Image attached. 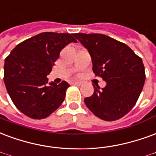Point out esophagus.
<instances>
[{"instance_id":"obj_1","label":"esophagus","mask_w":156,"mask_h":156,"mask_svg":"<svg viewBox=\"0 0 156 156\" xmlns=\"http://www.w3.org/2000/svg\"><path fill=\"white\" fill-rule=\"evenodd\" d=\"M72 83L73 84V85H77V86H80V85H82V84H83L81 82H73Z\"/></svg>"}]
</instances>
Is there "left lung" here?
<instances>
[{
    "label": "left lung",
    "instance_id": "obj_1",
    "mask_svg": "<svg viewBox=\"0 0 156 156\" xmlns=\"http://www.w3.org/2000/svg\"><path fill=\"white\" fill-rule=\"evenodd\" d=\"M73 36L87 49L96 76L107 84L94 86V93L84 102L94 115L116 121L135 106L146 80L142 59L124 43L102 34L77 33Z\"/></svg>",
    "mask_w": 156,
    "mask_h": 156
}]
</instances>
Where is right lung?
Here are the masks:
<instances>
[{"label": "right lung", "instance_id": "obj_1", "mask_svg": "<svg viewBox=\"0 0 156 156\" xmlns=\"http://www.w3.org/2000/svg\"><path fill=\"white\" fill-rule=\"evenodd\" d=\"M73 34L44 32L23 41L5 60L4 82L8 94L22 113L43 119L63 103L69 84L49 83L62 49L77 40Z\"/></svg>", "mask_w": 156, "mask_h": 156}]
</instances>
